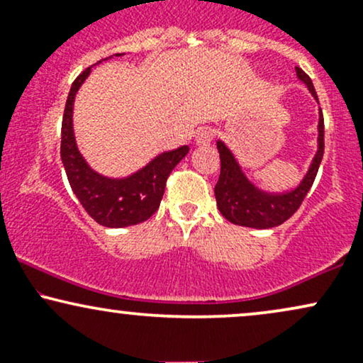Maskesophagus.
I'll return each instance as SVG.
<instances>
[{
	"mask_svg": "<svg viewBox=\"0 0 363 363\" xmlns=\"http://www.w3.org/2000/svg\"><path fill=\"white\" fill-rule=\"evenodd\" d=\"M213 138H215V133L211 131L210 128L198 129V133H196V136H194L196 145H208V143H211V140Z\"/></svg>",
	"mask_w": 363,
	"mask_h": 363,
	"instance_id": "obj_1",
	"label": "esophagus"
}]
</instances>
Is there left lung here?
Here are the masks:
<instances>
[{
    "instance_id": "left-lung-1",
    "label": "left lung",
    "mask_w": 363,
    "mask_h": 363,
    "mask_svg": "<svg viewBox=\"0 0 363 363\" xmlns=\"http://www.w3.org/2000/svg\"><path fill=\"white\" fill-rule=\"evenodd\" d=\"M295 73H297L298 80L309 89L312 97L315 99V102H319L318 94H315L309 74L303 73V69L298 68V66L295 68ZM216 148H218L220 152V177L215 186V198L220 213H222L228 222L242 225V227H278V225L286 222V220L298 210L303 198L309 193L315 176H318V169L324 153L323 111H320L319 107L318 152H315L314 158H312L309 169H307V174L303 176L301 184L295 187V189L286 191V193H266V191L254 186L244 174L242 167H240L239 162H237V158L234 157V153L228 150L227 145L218 140L216 141Z\"/></svg>"
}]
</instances>
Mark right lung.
<instances>
[{
    "label": "right lung",
    "mask_w": 363,
    "mask_h": 363,
    "mask_svg": "<svg viewBox=\"0 0 363 363\" xmlns=\"http://www.w3.org/2000/svg\"><path fill=\"white\" fill-rule=\"evenodd\" d=\"M114 56H123V54H114ZM91 66L73 82L69 89L65 114H62L61 160L74 196L95 222L109 228L129 227L145 222L158 210L167 177L187 155L189 147L184 145L160 153L152 158L145 167L126 177H107L91 169L78 150L73 131L74 97L83 82L89 78Z\"/></svg>",
    "instance_id": "obj_1"
}]
</instances>
